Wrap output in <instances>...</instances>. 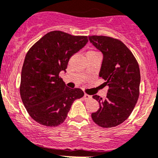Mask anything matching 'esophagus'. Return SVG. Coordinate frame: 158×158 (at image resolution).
Masks as SVG:
<instances>
[{
    "label": "esophagus",
    "mask_w": 158,
    "mask_h": 158,
    "mask_svg": "<svg viewBox=\"0 0 158 158\" xmlns=\"http://www.w3.org/2000/svg\"><path fill=\"white\" fill-rule=\"evenodd\" d=\"M91 98H92V96H91V95H89V94H84V99L85 101L90 100Z\"/></svg>",
    "instance_id": "obj_1"
}]
</instances>
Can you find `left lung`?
I'll use <instances>...</instances> for the list:
<instances>
[{
    "instance_id": "left-lung-1",
    "label": "left lung",
    "mask_w": 158,
    "mask_h": 158,
    "mask_svg": "<svg viewBox=\"0 0 158 158\" xmlns=\"http://www.w3.org/2000/svg\"><path fill=\"white\" fill-rule=\"evenodd\" d=\"M90 42L103 54L99 76L109 86L107 98L95 94L100 107L92 118L103 128L117 127L133 110L139 96L140 70L132 53L118 39L103 35L89 36Z\"/></svg>"
}]
</instances>
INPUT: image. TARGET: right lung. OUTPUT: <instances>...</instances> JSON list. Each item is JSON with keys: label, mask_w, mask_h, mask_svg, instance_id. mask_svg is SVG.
I'll return each instance as SVG.
<instances>
[{"label": "right lung", "mask_w": 158, "mask_h": 158, "mask_svg": "<svg viewBox=\"0 0 158 158\" xmlns=\"http://www.w3.org/2000/svg\"><path fill=\"white\" fill-rule=\"evenodd\" d=\"M89 41L87 36L50 31L26 54L21 73V98L30 117L41 125L57 127L67 117L73 103L83 97L80 89H71L59 76L69 58Z\"/></svg>", "instance_id": "1"}]
</instances>
